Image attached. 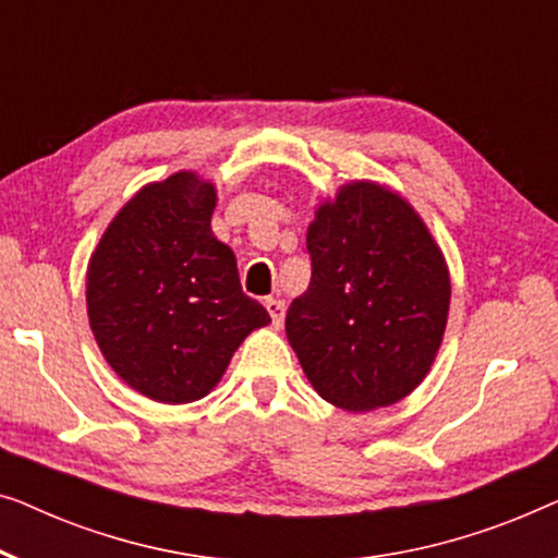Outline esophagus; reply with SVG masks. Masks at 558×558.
Returning a JSON list of instances; mask_svg holds the SVG:
<instances>
[{
	"label": "esophagus",
	"mask_w": 558,
	"mask_h": 558,
	"mask_svg": "<svg viewBox=\"0 0 558 558\" xmlns=\"http://www.w3.org/2000/svg\"><path fill=\"white\" fill-rule=\"evenodd\" d=\"M265 308H268V313H270L272 326L280 328L282 318H286V303H282L280 298H268V301H265Z\"/></svg>",
	"instance_id": "esophagus-1"
}]
</instances>
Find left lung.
<instances>
[{
	"mask_svg": "<svg viewBox=\"0 0 558 558\" xmlns=\"http://www.w3.org/2000/svg\"><path fill=\"white\" fill-rule=\"evenodd\" d=\"M311 282L286 336L311 387L347 412L412 395L442 347L450 270L420 211L387 184H341L316 207Z\"/></svg>",
	"mask_w": 558,
	"mask_h": 558,
	"instance_id": "8db88e82",
	"label": "left lung"
}]
</instances>
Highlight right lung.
I'll use <instances>...</instances> for the list:
<instances>
[{
	"mask_svg": "<svg viewBox=\"0 0 558 558\" xmlns=\"http://www.w3.org/2000/svg\"><path fill=\"white\" fill-rule=\"evenodd\" d=\"M215 207L209 179L177 171L123 204L88 260L85 305L100 354L154 402L207 397L240 343L270 324L211 232Z\"/></svg>",
	"mask_w": 558,
	"mask_h": 558,
	"instance_id": "right-lung-1",
	"label": "right lung"
}]
</instances>
